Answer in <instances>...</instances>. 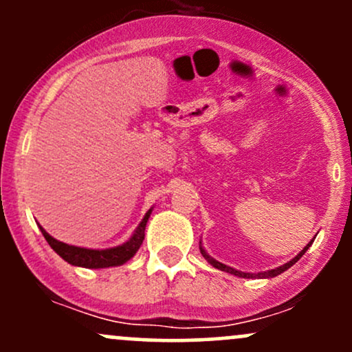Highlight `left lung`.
I'll return each instance as SVG.
<instances>
[{
    "instance_id": "1",
    "label": "left lung",
    "mask_w": 352,
    "mask_h": 352,
    "mask_svg": "<svg viewBox=\"0 0 352 352\" xmlns=\"http://www.w3.org/2000/svg\"><path fill=\"white\" fill-rule=\"evenodd\" d=\"M311 243H313V241H309V243L306 245L305 248H302L301 252L298 253L296 256H294L292 261H288V263H285L283 266H278V268H274V270H268V272H265V273H243V272H238V270H235V268H230V266L220 263V261H217V260H213V258L210 256V254H208L207 252H205L204 246H201V245H200V253L204 254L205 260H207L208 263L213 266V268L221 270V272L232 273V274H235V276H240V278H274V276H278V274H281L283 272H286V270H288V268H292V266H293L294 263H296L298 260H300L302 254L308 252V248L311 246Z\"/></svg>"
}]
</instances>
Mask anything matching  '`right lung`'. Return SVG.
Listing matches in <instances>:
<instances>
[{
    "label": "right lung",
    "mask_w": 352,
    "mask_h": 352,
    "mask_svg": "<svg viewBox=\"0 0 352 352\" xmlns=\"http://www.w3.org/2000/svg\"><path fill=\"white\" fill-rule=\"evenodd\" d=\"M151 213H152V208L145 213V217L139 223V227H137L134 235L131 236V240L125 241V243H122L120 246H116V248H107V250H89V248H80V246L63 243V241L52 238L43 227L39 228H41V233L44 235V238H46V241L50 243L51 248L69 265L82 266V268H109V266L124 265L125 261L131 260V258L137 253V250L140 248V245H142L144 241L145 225H147V220L148 217H151Z\"/></svg>",
    "instance_id": "1"
}]
</instances>
